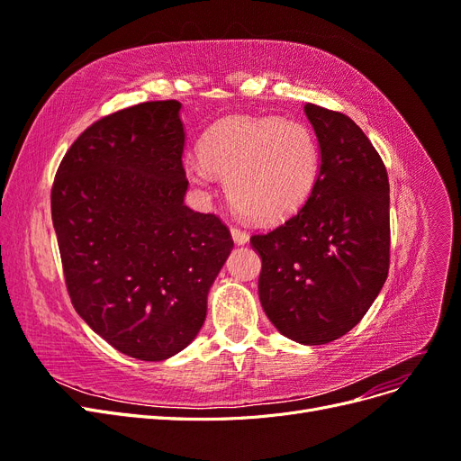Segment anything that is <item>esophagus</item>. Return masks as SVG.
I'll return each instance as SVG.
<instances>
[{
	"label": "esophagus",
	"instance_id": "1",
	"mask_svg": "<svg viewBox=\"0 0 461 461\" xmlns=\"http://www.w3.org/2000/svg\"><path fill=\"white\" fill-rule=\"evenodd\" d=\"M230 234H232V240H234L236 244H239V246H242V244H246V242L249 240L248 232L240 230L239 227H232V229H230Z\"/></svg>",
	"mask_w": 461,
	"mask_h": 461
}]
</instances>
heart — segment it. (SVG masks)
Segmentation results:
<instances>
[{
	"mask_svg": "<svg viewBox=\"0 0 461 461\" xmlns=\"http://www.w3.org/2000/svg\"><path fill=\"white\" fill-rule=\"evenodd\" d=\"M200 159L185 171L194 186L207 188L213 175L227 180L229 198L242 215L273 225L308 202L319 176V144L300 121L229 117L200 144Z\"/></svg>",
	"mask_w": 461,
	"mask_h": 461,
	"instance_id": "b5f03b06",
	"label": "heart"
}]
</instances>
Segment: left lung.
Returning a JSON list of instances; mask_svg holds the SVG:
<instances>
[{
    "instance_id": "8db88e82",
    "label": "left lung",
    "mask_w": 461,
    "mask_h": 461,
    "mask_svg": "<svg viewBox=\"0 0 461 461\" xmlns=\"http://www.w3.org/2000/svg\"><path fill=\"white\" fill-rule=\"evenodd\" d=\"M321 165L312 196L283 225L254 234L259 302L286 339L337 340L367 313L390 258L388 176L357 124L339 111L303 105Z\"/></svg>"
}]
</instances>
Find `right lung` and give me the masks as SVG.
I'll return each instance as SVG.
<instances>
[{
  "label": "right lung",
  "instance_id": "obj_1",
  "mask_svg": "<svg viewBox=\"0 0 461 461\" xmlns=\"http://www.w3.org/2000/svg\"><path fill=\"white\" fill-rule=\"evenodd\" d=\"M175 100L111 113L68 148L51 219L68 296L104 340L163 361L196 339L232 239L185 205V127Z\"/></svg>",
  "mask_w": 461,
  "mask_h": 461
}]
</instances>
